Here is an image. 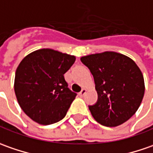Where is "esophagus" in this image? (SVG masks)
<instances>
[{
  "mask_svg": "<svg viewBox=\"0 0 153 153\" xmlns=\"http://www.w3.org/2000/svg\"><path fill=\"white\" fill-rule=\"evenodd\" d=\"M86 89H82V91L80 92L79 93V97H83V96H85V94L86 93Z\"/></svg>",
  "mask_w": 153,
  "mask_h": 153,
  "instance_id": "esophagus-1",
  "label": "esophagus"
}]
</instances>
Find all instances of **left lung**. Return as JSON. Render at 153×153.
<instances>
[{"instance_id":"1","label":"left lung","mask_w":153,"mask_h":153,"mask_svg":"<svg viewBox=\"0 0 153 153\" xmlns=\"http://www.w3.org/2000/svg\"><path fill=\"white\" fill-rule=\"evenodd\" d=\"M81 62L94 77L98 95L89 106L96 121L115 127L129 120L138 110L145 92L142 73L127 56L114 51L85 56Z\"/></svg>"}]
</instances>
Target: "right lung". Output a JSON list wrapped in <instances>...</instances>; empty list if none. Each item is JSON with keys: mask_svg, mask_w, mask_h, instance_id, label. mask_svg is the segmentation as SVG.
I'll list each match as a JSON object with an SVG mask.
<instances>
[{"mask_svg": "<svg viewBox=\"0 0 153 153\" xmlns=\"http://www.w3.org/2000/svg\"><path fill=\"white\" fill-rule=\"evenodd\" d=\"M75 56L52 49L34 51L17 68L14 91L20 108L34 122L55 124L66 116L76 93L64 79Z\"/></svg>", "mask_w": 153, "mask_h": 153, "instance_id": "obj_1", "label": "right lung"}]
</instances>
